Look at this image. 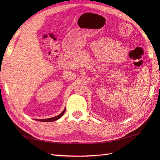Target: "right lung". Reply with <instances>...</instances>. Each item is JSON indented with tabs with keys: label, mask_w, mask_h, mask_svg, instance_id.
Returning <instances> with one entry per match:
<instances>
[{
	"label": "right lung",
	"mask_w": 160,
	"mask_h": 160,
	"mask_svg": "<svg viewBox=\"0 0 160 160\" xmlns=\"http://www.w3.org/2000/svg\"><path fill=\"white\" fill-rule=\"evenodd\" d=\"M65 111V109L63 110V111H62V112L61 114L58 115L57 116H56V117H54V118H49V119H37V121H39V122H55V121L59 119L61 117H62V115L64 114Z\"/></svg>",
	"instance_id": "obj_1"
}]
</instances>
